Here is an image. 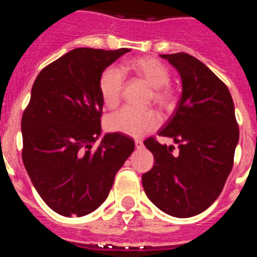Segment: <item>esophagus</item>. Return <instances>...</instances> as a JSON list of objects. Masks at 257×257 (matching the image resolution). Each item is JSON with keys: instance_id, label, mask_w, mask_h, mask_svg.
<instances>
[{"instance_id": "34e87169", "label": "esophagus", "mask_w": 257, "mask_h": 257, "mask_svg": "<svg viewBox=\"0 0 257 257\" xmlns=\"http://www.w3.org/2000/svg\"><path fill=\"white\" fill-rule=\"evenodd\" d=\"M135 147H136L137 150H141V148H144V142H142L141 140H136V141H135Z\"/></svg>"}]
</instances>
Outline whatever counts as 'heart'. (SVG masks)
I'll use <instances>...</instances> for the list:
<instances>
[{"mask_svg": "<svg viewBox=\"0 0 257 257\" xmlns=\"http://www.w3.org/2000/svg\"><path fill=\"white\" fill-rule=\"evenodd\" d=\"M126 71H131L137 78L142 79L150 88L151 97L155 104L162 109H168L173 102V95L167 84L169 83V71L160 60L151 57L131 59L126 63ZM125 86V74L118 68L109 67L101 73L99 79V90L102 102L107 109H113L118 105ZM160 123L157 113L153 110H136L123 107L110 115L106 126L110 131L121 132L134 137H140L146 132L155 130Z\"/></svg>", "mask_w": 257, "mask_h": 257, "instance_id": "heart-1", "label": "heart"}]
</instances>
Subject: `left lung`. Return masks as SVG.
Returning <instances> with one entry per match:
<instances>
[{
    "label": "left lung",
    "mask_w": 257,
    "mask_h": 257,
    "mask_svg": "<svg viewBox=\"0 0 257 257\" xmlns=\"http://www.w3.org/2000/svg\"><path fill=\"white\" fill-rule=\"evenodd\" d=\"M176 68L182 94L160 136L178 145L148 139L155 165L142 176L148 199L176 218H189L208 209L220 195L239 142L232 97L225 84L200 60L187 53L161 54Z\"/></svg>",
    "instance_id": "obj_1"
}]
</instances>
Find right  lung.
<instances>
[{"label": "right lung", "instance_id": "1", "mask_svg": "<svg viewBox=\"0 0 257 257\" xmlns=\"http://www.w3.org/2000/svg\"><path fill=\"white\" fill-rule=\"evenodd\" d=\"M130 49L76 48L34 80L22 116L26 171L46 204L64 216H84L109 195L117 171L135 150L131 139L101 137V73Z\"/></svg>", "mask_w": 257, "mask_h": 257}]
</instances>
